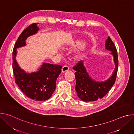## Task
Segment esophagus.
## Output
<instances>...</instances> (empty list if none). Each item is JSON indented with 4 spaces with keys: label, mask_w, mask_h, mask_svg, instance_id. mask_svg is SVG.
<instances>
[{
    "label": "esophagus",
    "mask_w": 134,
    "mask_h": 134,
    "mask_svg": "<svg viewBox=\"0 0 134 134\" xmlns=\"http://www.w3.org/2000/svg\"><path fill=\"white\" fill-rule=\"evenodd\" d=\"M69 69V67L68 66L66 65V66H63V67L62 68V71L63 72H65V71L68 70Z\"/></svg>",
    "instance_id": "obj_1"
}]
</instances>
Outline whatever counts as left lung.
Listing matches in <instances>:
<instances>
[{
	"label": "left lung",
	"instance_id": "obj_1",
	"mask_svg": "<svg viewBox=\"0 0 134 134\" xmlns=\"http://www.w3.org/2000/svg\"><path fill=\"white\" fill-rule=\"evenodd\" d=\"M105 49L110 50L113 56L115 64L112 76L105 81L99 82L94 81L89 76L83 61H79L74 67L75 72V90L77 96L83 101H95L103 98L115 83L118 68V57L116 47L110 36L105 41Z\"/></svg>",
	"mask_w": 134,
	"mask_h": 134
}]
</instances>
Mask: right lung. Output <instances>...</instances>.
Wrapping results in <instances>:
<instances>
[{
  "label": "right lung",
  "instance_id": "add662e5",
  "mask_svg": "<svg viewBox=\"0 0 134 134\" xmlns=\"http://www.w3.org/2000/svg\"><path fill=\"white\" fill-rule=\"evenodd\" d=\"M39 30L36 23L28 26L19 36L13 51V70L15 83L27 97L37 101H46L51 97L62 68L59 65L43 63L37 72L27 74L18 65L15 59L16 49L25 46L27 38L36 33Z\"/></svg>",
  "mask_w": 134,
  "mask_h": 134
}]
</instances>
